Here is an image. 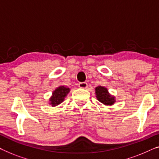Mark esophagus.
I'll list each match as a JSON object with an SVG mask.
<instances>
[{
    "mask_svg": "<svg viewBox=\"0 0 159 159\" xmlns=\"http://www.w3.org/2000/svg\"><path fill=\"white\" fill-rule=\"evenodd\" d=\"M79 88H80V89H87L88 84L86 82H82V83H80L79 84Z\"/></svg>",
    "mask_w": 159,
    "mask_h": 159,
    "instance_id": "obj_1",
    "label": "esophagus"
}]
</instances>
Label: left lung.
Returning a JSON list of instances; mask_svg holds the SVG:
<instances>
[{"mask_svg": "<svg viewBox=\"0 0 159 159\" xmlns=\"http://www.w3.org/2000/svg\"><path fill=\"white\" fill-rule=\"evenodd\" d=\"M96 95L98 100L104 105L111 106L116 102L115 97L111 96L108 93V89L103 86H98L96 88Z\"/></svg>", "mask_w": 159, "mask_h": 159, "instance_id": "1", "label": "left lung"}]
</instances>
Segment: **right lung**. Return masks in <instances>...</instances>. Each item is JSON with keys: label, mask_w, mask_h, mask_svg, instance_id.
Returning a JSON list of instances; mask_svg holds the SVG:
<instances>
[{"label": "right lung", "mask_w": 159, "mask_h": 159, "mask_svg": "<svg viewBox=\"0 0 159 159\" xmlns=\"http://www.w3.org/2000/svg\"><path fill=\"white\" fill-rule=\"evenodd\" d=\"M70 92V89L64 86H61L56 89L52 93L50 98V103L52 106H56L61 103L64 100L65 97Z\"/></svg>", "instance_id": "add662e5"}]
</instances>
